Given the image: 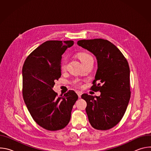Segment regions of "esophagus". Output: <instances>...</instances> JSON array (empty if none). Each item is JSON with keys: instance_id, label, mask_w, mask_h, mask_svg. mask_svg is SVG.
Returning a JSON list of instances; mask_svg holds the SVG:
<instances>
[{"instance_id": "1", "label": "esophagus", "mask_w": 151, "mask_h": 151, "mask_svg": "<svg viewBox=\"0 0 151 151\" xmlns=\"http://www.w3.org/2000/svg\"><path fill=\"white\" fill-rule=\"evenodd\" d=\"M77 94H78V95L79 98H81V95H82V93H81V91H78V92H77Z\"/></svg>"}]
</instances>
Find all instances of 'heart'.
I'll return each instance as SVG.
<instances>
[{"label":"heart","mask_w":151,"mask_h":151,"mask_svg":"<svg viewBox=\"0 0 151 151\" xmlns=\"http://www.w3.org/2000/svg\"><path fill=\"white\" fill-rule=\"evenodd\" d=\"M79 58L80 59V60L81 61V62L82 63V64L83 65L86 63H87L88 61H90L91 60H93L92 56L88 54V53H85V52H82L80 53L79 54ZM66 66H67V59L66 58H63L61 61V70H64L66 69ZM73 84L78 85H79V82L78 80H75L73 81Z\"/></svg>","instance_id":"obj_1"}]
</instances>
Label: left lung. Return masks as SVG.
<instances>
[{
	"label": "left lung",
	"instance_id": "obj_1",
	"mask_svg": "<svg viewBox=\"0 0 151 151\" xmlns=\"http://www.w3.org/2000/svg\"><path fill=\"white\" fill-rule=\"evenodd\" d=\"M79 46L92 52L98 68L91 90L101 93L100 96L83 94L85 108L91 126L99 130L115 127L122 118L131 91L130 68L127 59L112 43L103 39L80 40Z\"/></svg>",
	"mask_w": 151,
	"mask_h": 151
}]
</instances>
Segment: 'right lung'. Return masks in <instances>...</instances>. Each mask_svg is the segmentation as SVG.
<instances>
[{"mask_svg":"<svg viewBox=\"0 0 151 151\" xmlns=\"http://www.w3.org/2000/svg\"><path fill=\"white\" fill-rule=\"evenodd\" d=\"M73 44V40L46 41L28 55L23 66L24 102L34 121L49 131L68 124L78 99L73 90L58 96L52 90L54 81L61 75V55Z\"/></svg>","mask_w":151,"mask_h":151,"instance_id":"add662e5","label":"right lung"}]
</instances>
